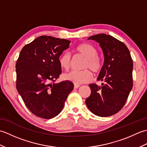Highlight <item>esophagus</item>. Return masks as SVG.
<instances>
[{
  "label": "esophagus",
  "mask_w": 147,
  "mask_h": 147,
  "mask_svg": "<svg viewBox=\"0 0 147 147\" xmlns=\"http://www.w3.org/2000/svg\"><path fill=\"white\" fill-rule=\"evenodd\" d=\"M80 86V85H78V84H74V89L78 88Z\"/></svg>",
  "instance_id": "obj_1"
}]
</instances>
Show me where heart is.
Here are the masks:
<instances>
[{
  "mask_svg": "<svg viewBox=\"0 0 147 147\" xmlns=\"http://www.w3.org/2000/svg\"><path fill=\"white\" fill-rule=\"evenodd\" d=\"M74 51L78 54L85 58L83 68H89L93 72L97 73L102 68V62L97 55L96 49L88 43H83L77 45ZM71 57L67 52L63 53L58 59V62L60 67L65 70H67L70 65ZM92 73L88 69L80 71H72L69 73L65 74L64 78L65 80L73 82L75 84H82L90 82L92 79Z\"/></svg>",
  "mask_w": 147,
  "mask_h": 147,
  "instance_id": "b5f03b06",
  "label": "heart"
}]
</instances>
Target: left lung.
<instances>
[{"instance_id":"8db88e82","label":"left lung","mask_w":147,"mask_h":147,"mask_svg":"<svg viewBox=\"0 0 147 147\" xmlns=\"http://www.w3.org/2000/svg\"><path fill=\"white\" fill-rule=\"evenodd\" d=\"M88 40L99 43L104 63L97 78L103 82L102 86L90 84L91 94L86 104L98 116H111L123 107L133 88L132 58L126 45L111 35L98 34Z\"/></svg>"}]
</instances>
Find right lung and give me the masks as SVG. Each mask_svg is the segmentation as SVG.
Returning <instances> with one entry per match:
<instances>
[{"mask_svg":"<svg viewBox=\"0 0 147 147\" xmlns=\"http://www.w3.org/2000/svg\"><path fill=\"white\" fill-rule=\"evenodd\" d=\"M70 43L43 35L21 50L16 65V88L36 116L49 119L57 115L74 88L69 81L54 83L62 73L58 59Z\"/></svg>","mask_w":147,"mask_h":147,"instance_id":"right-lung-1","label":"right lung"}]
</instances>
